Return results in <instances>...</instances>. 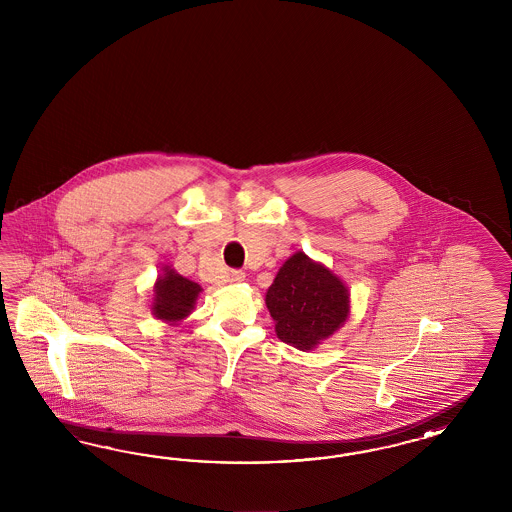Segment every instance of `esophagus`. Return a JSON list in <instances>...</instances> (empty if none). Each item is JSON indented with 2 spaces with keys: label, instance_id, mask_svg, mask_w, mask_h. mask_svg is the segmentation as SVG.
Returning <instances> with one entry per match:
<instances>
[{
  "label": "esophagus",
  "instance_id": "esophagus-1",
  "mask_svg": "<svg viewBox=\"0 0 512 512\" xmlns=\"http://www.w3.org/2000/svg\"><path fill=\"white\" fill-rule=\"evenodd\" d=\"M244 278H246V274L242 270H231V274H229L231 283H240V281H244Z\"/></svg>",
  "mask_w": 512,
  "mask_h": 512
}]
</instances>
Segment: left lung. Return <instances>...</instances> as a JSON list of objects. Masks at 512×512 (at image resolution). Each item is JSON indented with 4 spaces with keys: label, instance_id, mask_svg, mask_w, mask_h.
<instances>
[{
    "label": "left lung",
    "instance_id": "1",
    "mask_svg": "<svg viewBox=\"0 0 512 512\" xmlns=\"http://www.w3.org/2000/svg\"><path fill=\"white\" fill-rule=\"evenodd\" d=\"M266 308L279 340L308 351L345 323L349 293L328 268L298 251L279 268L266 293Z\"/></svg>",
    "mask_w": 512,
    "mask_h": 512
}]
</instances>
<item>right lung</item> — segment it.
Segmentation results:
<instances>
[{"mask_svg": "<svg viewBox=\"0 0 512 512\" xmlns=\"http://www.w3.org/2000/svg\"><path fill=\"white\" fill-rule=\"evenodd\" d=\"M154 311L157 319L180 321L195 308V300L201 293V285L182 278L171 268H165V274L155 283Z\"/></svg>", "mask_w": 512, "mask_h": 512, "instance_id": "right-lung-1", "label": "right lung"}]
</instances>
